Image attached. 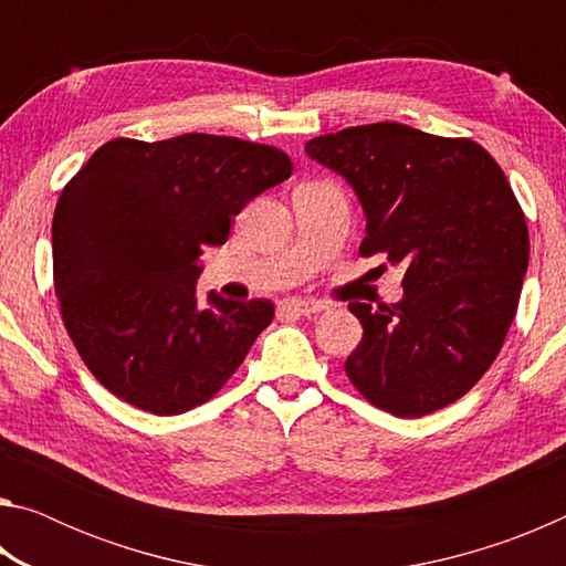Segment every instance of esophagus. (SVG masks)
<instances>
[{"label": "esophagus", "instance_id": "esophagus-1", "mask_svg": "<svg viewBox=\"0 0 566 566\" xmlns=\"http://www.w3.org/2000/svg\"><path fill=\"white\" fill-rule=\"evenodd\" d=\"M322 310H327V306L314 300H284L276 306L280 317H312V314H319Z\"/></svg>", "mask_w": 566, "mask_h": 566}]
</instances>
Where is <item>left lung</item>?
Instances as JSON below:
<instances>
[{
    "label": "left lung",
    "mask_w": 566,
    "mask_h": 566,
    "mask_svg": "<svg viewBox=\"0 0 566 566\" xmlns=\"http://www.w3.org/2000/svg\"><path fill=\"white\" fill-rule=\"evenodd\" d=\"M306 155L337 171L367 219L361 254L405 270V294L371 310L344 371L371 405L424 417L472 389L500 354L530 264V232L490 151L399 122L322 134Z\"/></svg>",
    "instance_id": "8db88e82"
}]
</instances>
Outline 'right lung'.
I'll list each match as a JSON object with an SVG mask.
<instances>
[{
  "label": "right lung",
  "mask_w": 566,
  "mask_h": 566,
  "mask_svg": "<svg viewBox=\"0 0 566 566\" xmlns=\"http://www.w3.org/2000/svg\"><path fill=\"white\" fill-rule=\"evenodd\" d=\"M292 175L282 149L217 134L112 139L54 209V292L80 357L114 397L171 417L212 399L262 329L270 300L197 296L199 256Z\"/></svg>",
  "instance_id": "right-lung-1"
}]
</instances>
